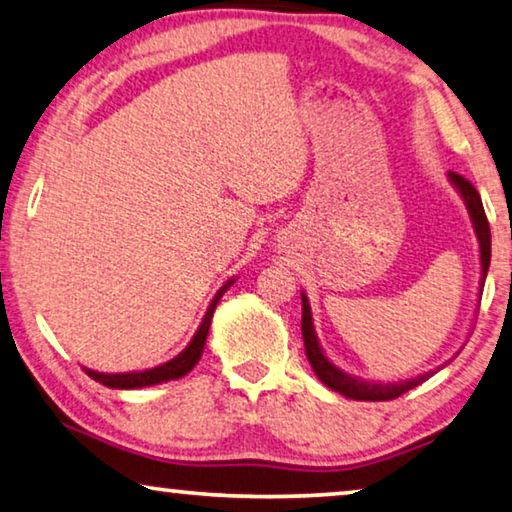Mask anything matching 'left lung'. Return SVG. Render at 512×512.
<instances>
[{
	"instance_id": "8db88e82",
	"label": "left lung",
	"mask_w": 512,
	"mask_h": 512,
	"mask_svg": "<svg viewBox=\"0 0 512 512\" xmlns=\"http://www.w3.org/2000/svg\"><path fill=\"white\" fill-rule=\"evenodd\" d=\"M451 181L462 193L464 202H467V207H469L471 220H474V227H476V234L480 241V266H483V282H485L487 266H490V257H492V236H490V223H487L483 202H480L478 190L471 186V181L464 179L462 174L451 172ZM483 282H480V285H483ZM301 301H303L301 331H303V342H305V356H308V361L312 365V370H315V375L319 377V381H324L331 391L345 395V398H352V400L384 402V400L400 398V395L411 391V388H416L418 384H423V381L432 375V372H427V375H421V377L409 379V381H398V384H375V381H361V379L345 375V372L335 368L329 358L322 354V349H319L317 335H315V331H312L308 299L301 296Z\"/></svg>"
}]
</instances>
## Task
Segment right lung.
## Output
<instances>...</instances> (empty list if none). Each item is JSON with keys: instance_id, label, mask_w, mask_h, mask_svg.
<instances>
[{"instance_id": "right-lung-1", "label": "right lung", "mask_w": 512, "mask_h": 512, "mask_svg": "<svg viewBox=\"0 0 512 512\" xmlns=\"http://www.w3.org/2000/svg\"><path fill=\"white\" fill-rule=\"evenodd\" d=\"M232 282H227V285L220 289L216 294V299L211 301L207 315H204L200 329H197L195 338L190 340V345L183 349V352L172 358L170 363L165 365H158L154 370H144V372H126V375H103V372H94V370H87V375L91 379L101 381L103 386H110V388H142V386H154V384H163V381H170V379H179L183 375H188L190 370L195 368V363L200 361L202 356V349H204V342H207V333H209V326H211V317H213V310H216V305L220 301V296L227 287H230Z\"/></svg>"}]
</instances>
